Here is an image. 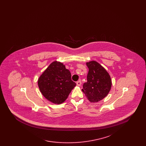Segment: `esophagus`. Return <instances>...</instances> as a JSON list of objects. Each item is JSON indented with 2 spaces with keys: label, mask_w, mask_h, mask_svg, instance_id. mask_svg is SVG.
I'll list each match as a JSON object with an SVG mask.
<instances>
[{
  "label": "esophagus",
  "mask_w": 146,
  "mask_h": 146,
  "mask_svg": "<svg viewBox=\"0 0 146 146\" xmlns=\"http://www.w3.org/2000/svg\"><path fill=\"white\" fill-rule=\"evenodd\" d=\"M81 84H82V82H81L80 80H79V81H78V82H76V85H77L78 86H80Z\"/></svg>",
  "instance_id": "obj_1"
}]
</instances>
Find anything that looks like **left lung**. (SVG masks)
<instances>
[{
    "mask_svg": "<svg viewBox=\"0 0 146 146\" xmlns=\"http://www.w3.org/2000/svg\"><path fill=\"white\" fill-rule=\"evenodd\" d=\"M89 68L87 82L82 91L91 102H97L107 96L111 86V76L107 70L95 61L86 63Z\"/></svg>",
    "mask_w": 146,
    "mask_h": 146,
    "instance_id": "obj_1",
    "label": "left lung"
}]
</instances>
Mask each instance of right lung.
<instances>
[{
    "instance_id": "obj_1",
    "label": "right lung",
    "mask_w": 146,
    "mask_h": 146,
    "mask_svg": "<svg viewBox=\"0 0 146 146\" xmlns=\"http://www.w3.org/2000/svg\"><path fill=\"white\" fill-rule=\"evenodd\" d=\"M42 95L55 104H61L68 96L76 84L72 80L70 70L62 63L54 61L42 73L38 80Z\"/></svg>"
}]
</instances>
